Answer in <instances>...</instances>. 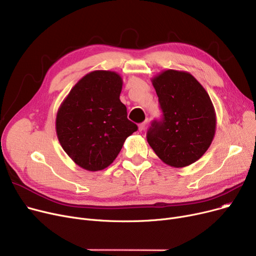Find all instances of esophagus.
Masks as SVG:
<instances>
[{"label":"esophagus","instance_id":"1","mask_svg":"<svg viewBox=\"0 0 256 256\" xmlns=\"http://www.w3.org/2000/svg\"><path fill=\"white\" fill-rule=\"evenodd\" d=\"M147 122H148V121L145 120L144 122H142V124H139V130H140V132H142V130H145Z\"/></svg>","mask_w":256,"mask_h":256}]
</instances>
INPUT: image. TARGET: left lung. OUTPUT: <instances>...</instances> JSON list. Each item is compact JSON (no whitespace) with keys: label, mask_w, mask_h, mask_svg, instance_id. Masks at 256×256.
I'll use <instances>...</instances> for the list:
<instances>
[{"label":"left lung","mask_w":256,"mask_h":256,"mask_svg":"<svg viewBox=\"0 0 256 256\" xmlns=\"http://www.w3.org/2000/svg\"><path fill=\"white\" fill-rule=\"evenodd\" d=\"M152 82L163 119L154 121L147 142L165 164L189 166L206 154L216 132V112L210 96L186 72L164 70Z\"/></svg>","instance_id":"1"}]
</instances>
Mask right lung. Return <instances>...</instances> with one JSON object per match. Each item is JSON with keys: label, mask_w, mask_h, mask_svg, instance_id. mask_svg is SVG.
<instances>
[{"label": "right lung", "mask_w": 256, "mask_h": 256, "mask_svg": "<svg viewBox=\"0 0 256 256\" xmlns=\"http://www.w3.org/2000/svg\"><path fill=\"white\" fill-rule=\"evenodd\" d=\"M122 84L115 72H91L72 87L58 109V140L80 168L100 171L110 166L126 139L138 130L120 102Z\"/></svg>", "instance_id": "right-lung-1"}]
</instances>
